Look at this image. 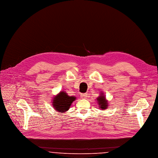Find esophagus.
<instances>
[{
	"label": "esophagus",
	"instance_id": "esophagus-1",
	"mask_svg": "<svg viewBox=\"0 0 158 158\" xmlns=\"http://www.w3.org/2000/svg\"><path fill=\"white\" fill-rule=\"evenodd\" d=\"M87 97H88V94H85V93H84V94H81V98L82 99H86Z\"/></svg>",
	"mask_w": 158,
	"mask_h": 158
}]
</instances>
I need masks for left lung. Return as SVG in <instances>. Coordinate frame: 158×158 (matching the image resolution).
Listing matches in <instances>:
<instances>
[{
  "instance_id": "left-lung-1",
  "label": "left lung",
  "mask_w": 158,
  "mask_h": 158,
  "mask_svg": "<svg viewBox=\"0 0 158 158\" xmlns=\"http://www.w3.org/2000/svg\"><path fill=\"white\" fill-rule=\"evenodd\" d=\"M99 94L100 96L97 98V102L99 104V107L102 110H106L108 106V102L102 92H101V94Z\"/></svg>"
}]
</instances>
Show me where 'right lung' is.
I'll use <instances>...</instances> for the list:
<instances>
[{
	"label": "right lung",
	"instance_id": "add662e5",
	"mask_svg": "<svg viewBox=\"0 0 158 158\" xmlns=\"http://www.w3.org/2000/svg\"><path fill=\"white\" fill-rule=\"evenodd\" d=\"M76 99L75 96H70L64 91H60L52 99L54 109L60 113H65L69 110L72 103Z\"/></svg>",
	"mask_w": 158,
	"mask_h": 158
}]
</instances>
